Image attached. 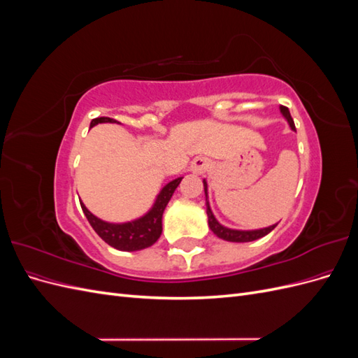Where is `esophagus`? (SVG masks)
<instances>
[{"instance_id":"obj_1","label":"esophagus","mask_w":358,"mask_h":358,"mask_svg":"<svg viewBox=\"0 0 358 358\" xmlns=\"http://www.w3.org/2000/svg\"><path fill=\"white\" fill-rule=\"evenodd\" d=\"M208 167H209V159L204 157H197L192 159L189 170L194 173V175H201V173L208 170Z\"/></svg>"}]
</instances>
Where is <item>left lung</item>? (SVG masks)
<instances>
[{
    "instance_id": "1",
    "label": "left lung",
    "mask_w": 358,
    "mask_h": 358,
    "mask_svg": "<svg viewBox=\"0 0 358 358\" xmlns=\"http://www.w3.org/2000/svg\"><path fill=\"white\" fill-rule=\"evenodd\" d=\"M279 110H280V113H282V116L285 117V121L288 122V125L291 127L292 131H296L294 121H292L288 107L279 106ZM203 187H204V196H206V213H208L209 229L213 231V234L216 237H220V239L227 241V242H237V243L252 242V241L259 239V237H264L266 234H268L278 225V224H273V225L264 227V229H255V230H237V229H230V227L222 225L218 220L215 218V215L210 209L209 196H208V182H206V179H203Z\"/></svg>"
}]
</instances>
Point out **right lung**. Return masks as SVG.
<instances>
[{"label":"right lung","mask_w":358,"mask_h":358,"mask_svg":"<svg viewBox=\"0 0 358 358\" xmlns=\"http://www.w3.org/2000/svg\"><path fill=\"white\" fill-rule=\"evenodd\" d=\"M99 124H119L115 119L110 117H95L91 121V127H95ZM183 178H176L166 183L164 187L159 189L157 197L150 206L149 210L138 216L136 220L125 221V222H109L104 221L99 216H95L92 212L88 210V208L80 200L82 210L86 216V220L90 221L94 231L99 234L101 239L119 251L134 252L142 251L149 246H152L161 236L162 231V213H164L166 206L169 204L173 192L176 191L178 185Z\"/></svg>","instance_id":"obj_1"}]
</instances>
